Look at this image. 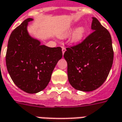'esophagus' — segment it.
<instances>
[{
	"mask_svg": "<svg viewBox=\"0 0 122 122\" xmlns=\"http://www.w3.org/2000/svg\"><path fill=\"white\" fill-rule=\"evenodd\" d=\"M65 51H66V48H65V47L62 46V52H63V54H64V53L65 52Z\"/></svg>",
	"mask_w": 122,
	"mask_h": 122,
	"instance_id": "esophagus-1",
	"label": "esophagus"
}]
</instances>
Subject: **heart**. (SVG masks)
I'll use <instances>...</instances> for the list:
<instances>
[{
    "label": "heart",
    "instance_id": "b5f03b06",
    "mask_svg": "<svg viewBox=\"0 0 122 122\" xmlns=\"http://www.w3.org/2000/svg\"><path fill=\"white\" fill-rule=\"evenodd\" d=\"M72 28H70L68 30L64 32L63 34L62 35L63 37H65L67 35H69L72 30ZM86 33V29L84 27H78L74 30V32L72 33L71 36V40L73 42L77 43L79 42L80 41H81L82 40V38H84Z\"/></svg>",
    "mask_w": 122,
    "mask_h": 122
}]
</instances>
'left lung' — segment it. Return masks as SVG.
<instances>
[{
    "instance_id": "left-lung-1",
    "label": "left lung",
    "mask_w": 122,
    "mask_h": 122,
    "mask_svg": "<svg viewBox=\"0 0 122 122\" xmlns=\"http://www.w3.org/2000/svg\"><path fill=\"white\" fill-rule=\"evenodd\" d=\"M92 29L82 42L67 47L64 53L69 83L83 92L93 91L105 82L114 59L108 30L95 17H92Z\"/></svg>"
}]
</instances>
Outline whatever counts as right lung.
<instances>
[{
    "instance_id": "1",
    "label": "right lung",
    "mask_w": 122,
    "mask_h": 122,
    "mask_svg": "<svg viewBox=\"0 0 122 122\" xmlns=\"http://www.w3.org/2000/svg\"><path fill=\"white\" fill-rule=\"evenodd\" d=\"M28 18L10 36L6 64L13 82L28 93L44 90L51 79L56 64L63 53L61 47L50 48L30 37L27 30Z\"/></svg>"
}]
</instances>
